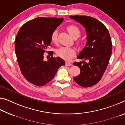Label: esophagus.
Instances as JSON below:
<instances>
[{"label": "esophagus", "mask_w": 125, "mask_h": 125, "mask_svg": "<svg viewBox=\"0 0 125 125\" xmlns=\"http://www.w3.org/2000/svg\"><path fill=\"white\" fill-rule=\"evenodd\" d=\"M65 65H66V66H72V64L69 62H65Z\"/></svg>", "instance_id": "esophagus-1"}]
</instances>
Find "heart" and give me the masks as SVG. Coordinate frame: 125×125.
<instances>
[{
  "instance_id": "obj_1",
  "label": "heart",
  "mask_w": 125,
  "mask_h": 125,
  "mask_svg": "<svg viewBox=\"0 0 125 125\" xmlns=\"http://www.w3.org/2000/svg\"><path fill=\"white\" fill-rule=\"evenodd\" d=\"M68 32L72 37L74 39L78 37L80 35V30L75 25H70L67 27ZM58 39V31L56 30L52 32L51 36V40L53 43H56ZM79 43V42H78ZM57 54L60 57L64 59L65 60H71L75 54V51L74 48L72 47H65L62 46L59 48L56 51Z\"/></svg>"
}]
</instances>
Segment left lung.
<instances>
[{
    "label": "left lung",
    "instance_id": "obj_1",
    "mask_svg": "<svg viewBox=\"0 0 125 125\" xmlns=\"http://www.w3.org/2000/svg\"><path fill=\"white\" fill-rule=\"evenodd\" d=\"M69 17L85 27L87 35L86 46L77 57L84 61L73 63L79 67L80 74L73 79L82 87H89L100 81L109 64L112 52L111 37L105 25L96 19L89 16Z\"/></svg>",
    "mask_w": 125,
    "mask_h": 125
}]
</instances>
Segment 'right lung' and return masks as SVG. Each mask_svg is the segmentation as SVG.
<instances>
[{"label": "right lung", "instance_id": "obj_1", "mask_svg": "<svg viewBox=\"0 0 125 125\" xmlns=\"http://www.w3.org/2000/svg\"><path fill=\"white\" fill-rule=\"evenodd\" d=\"M63 19L40 17L30 20L19 30L15 41V51L20 71L30 83L42 86L50 82L59 68L65 65L60 57H52L53 52L47 51L51 46V36L63 22ZM48 52L52 57L43 60Z\"/></svg>", "mask_w": 125, "mask_h": 125}]
</instances>
